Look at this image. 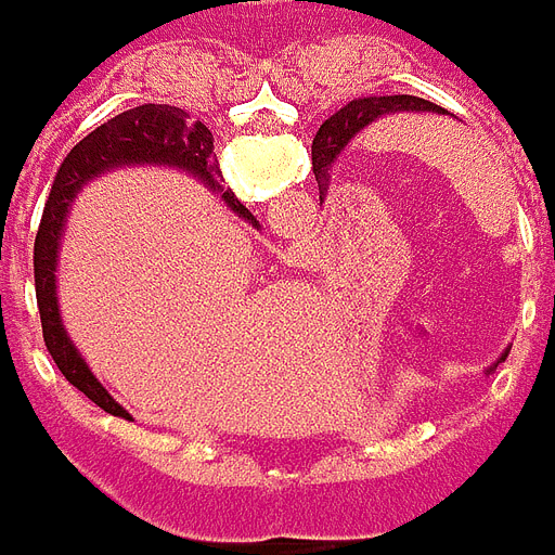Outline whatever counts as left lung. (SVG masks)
Masks as SVG:
<instances>
[{
	"instance_id": "8db88e82",
	"label": "left lung",
	"mask_w": 555,
	"mask_h": 555,
	"mask_svg": "<svg viewBox=\"0 0 555 555\" xmlns=\"http://www.w3.org/2000/svg\"><path fill=\"white\" fill-rule=\"evenodd\" d=\"M388 111H435V114H444L441 105L416 99V95H378V99L370 95V99H353L341 111H335L323 127L317 130V135H313V164H317V170L332 167L341 157V152L357 139V133L366 130L375 117H382Z\"/></svg>"
}]
</instances>
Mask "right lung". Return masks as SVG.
Wrapping results in <instances>:
<instances>
[{"label": "right lung", "instance_id": "1", "mask_svg": "<svg viewBox=\"0 0 555 555\" xmlns=\"http://www.w3.org/2000/svg\"><path fill=\"white\" fill-rule=\"evenodd\" d=\"M214 157H217L214 155V135L202 120H189L185 111L173 108V105H139V108L111 117L108 124L95 127L86 139H80L61 160L59 173L52 180V192L42 207L37 245H34V282H37L42 338H46V348L52 353L61 375L111 416H127V410L99 385L95 375L89 373L77 348L70 345L67 332L61 328L59 301H55V254H59L67 207L83 182L105 173L111 167H120V164H173V167L202 177L210 189H220V185H214V177L220 173ZM223 202L257 227L248 207L242 205L232 192H223Z\"/></svg>", "mask_w": 555, "mask_h": 555}]
</instances>
